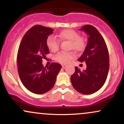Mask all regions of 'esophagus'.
I'll list each match as a JSON object with an SVG mask.
<instances>
[{
    "label": "esophagus",
    "mask_w": 124,
    "mask_h": 124,
    "mask_svg": "<svg viewBox=\"0 0 124 124\" xmlns=\"http://www.w3.org/2000/svg\"><path fill=\"white\" fill-rule=\"evenodd\" d=\"M67 66V65H65V64H63V65H62V68H66V67Z\"/></svg>",
    "instance_id": "obj_1"
}]
</instances>
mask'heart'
<instances>
[{
	"instance_id": "heart-1",
	"label": "heart",
	"mask_w": 124,
	"mask_h": 124,
	"mask_svg": "<svg viewBox=\"0 0 124 124\" xmlns=\"http://www.w3.org/2000/svg\"><path fill=\"white\" fill-rule=\"evenodd\" d=\"M58 39L54 37H49L46 41V45L48 49L52 52H56L59 49L60 41H68L69 42V48L78 52H82L86 46V38L79 35L76 31L72 29H66L61 31L57 35ZM75 52H60L55 55V59L61 63H68L75 58Z\"/></svg>"
}]
</instances>
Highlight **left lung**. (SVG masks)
Here are the masks:
<instances>
[{
  "mask_svg": "<svg viewBox=\"0 0 124 124\" xmlns=\"http://www.w3.org/2000/svg\"><path fill=\"white\" fill-rule=\"evenodd\" d=\"M89 35L83 54L78 61L85 62L86 69L81 71L75 67V72L70 77L72 86L83 94L96 93L106 82L109 66V54L104 39L96 28L85 25L80 29Z\"/></svg>",
  "mask_w": 124,
  "mask_h": 124,
  "instance_id": "left-lung-1",
  "label": "left lung"
}]
</instances>
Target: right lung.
Masks as SVG:
<instances>
[{
    "mask_svg": "<svg viewBox=\"0 0 124 124\" xmlns=\"http://www.w3.org/2000/svg\"><path fill=\"white\" fill-rule=\"evenodd\" d=\"M53 31L42 25H34L24 35L18 49L17 63L20 79L27 89L37 94L46 93L53 87L62 67L52 62L46 68L42 63V59L49 53L46 41Z\"/></svg>",
    "mask_w": 124,
    "mask_h": 124,
    "instance_id": "1",
    "label": "right lung"
}]
</instances>
